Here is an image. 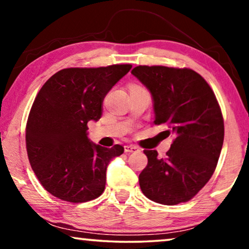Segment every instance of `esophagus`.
<instances>
[{"mask_svg":"<svg viewBox=\"0 0 249 249\" xmlns=\"http://www.w3.org/2000/svg\"><path fill=\"white\" fill-rule=\"evenodd\" d=\"M124 151L126 153H132V152H135V151H139V148L135 145H125L124 146Z\"/></svg>","mask_w":249,"mask_h":249,"instance_id":"1","label":"esophagus"}]
</instances>
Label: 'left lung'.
<instances>
[{
	"mask_svg": "<svg viewBox=\"0 0 249 249\" xmlns=\"http://www.w3.org/2000/svg\"><path fill=\"white\" fill-rule=\"evenodd\" d=\"M131 73L151 93L153 123L166 124L176 136L166 159L144 150L142 193L164 205L190 201L212 177L222 149L225 125L215 94L191 69L140 65Z\"/></svg>",
	"mask_w": 249,
	"mask_h": 249,
	"instance_id": "obj_1",
	"label": "left lung"
}]
</instances>
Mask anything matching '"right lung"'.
<instances>
[{
    "mask_svg": "<svg viewBox=\"0 0 249 249\" xmlns=\"http://www.w3.org/2000/svg\"><path fill=\"white\" fill-rule=\"evenodd\" d=\"M131 69H64L41 87L28 117L27 152L38 180L55 197L82 203L103 194L108 164L124 148L91 142L87 124L101 117L104 98Z\"/></svg>",
    "mask_w": 249,
    "mask_h": 249,
    "instance_id": "right-lung-1",
    "label": "right lung"
}]
</instances>
